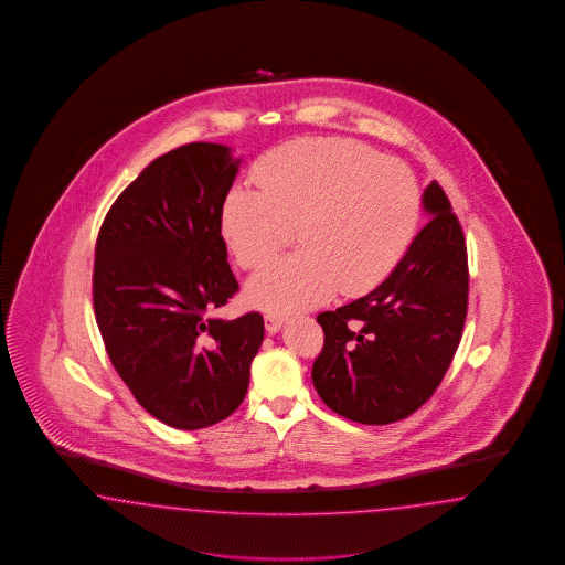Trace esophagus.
<instances>
[{
  "instance_id": "esophagus-1",
  "label": "esophagus",
  "mask_w": 565,
  "mask_h": 565,
  "mask_svg": "<svg viewBox=\"0 0 565 565\" xmlns=\"http://www.w3.org/2000/svg\"><path fill=\"white\" fill-rule=\"evenodd\" d=\"M284 317L275 316V313H267L265 316V326H267V332L269 334H275V332H279L281 330V326H284Z\"/></svg>"
}]
</instances>
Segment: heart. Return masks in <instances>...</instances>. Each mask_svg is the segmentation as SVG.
I'll return each instance as SVG.
<instances>
[{"mask_svg":"<svg viewBox=\"0 0 565 565\" xmlns=\"http://www.w3.org/2000/svg\"><path fill=\"white\" fill-rule=\"evenodd\" d=\"M258 186L235 184L221 231L237 263L258 269L290 242L302 249L271 263L248 286L269 313H290L332 294L374 290L402 263L420 221V186L406 166L334 136L298 138L254 168Z\"/></svg>","mask_w":565,"mask_h":565,"instance_id":"1","label":"heart"}]
</instances>
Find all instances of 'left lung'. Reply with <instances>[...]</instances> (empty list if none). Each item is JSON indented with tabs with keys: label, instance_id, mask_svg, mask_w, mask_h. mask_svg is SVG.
<instances>
[{
	"label": "left lung",
	"instance_id": "left-lung-1",
	"mask_svg": "<svg viewBox=\"0 0 565 565\" xmlns=\"http://www.w3.org/2000/svg\"><path fill=\"white\" fill-rule=\"evenodd\" d=\"M430 221L370 294L317 316L323 349L313 384L323 404L362 425H388L423 406L462 337L469 298L465 235L437 182L423 193Z\"/></svg>",
	"mask_w": 565,
	"mask_h": 565
}]
</instances>
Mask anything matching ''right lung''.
Returning <instances> with one entry per match:
<instances>
[{"label":"right lung","instance_id":"add662e5","mask_svg":"<svg viewBox=\"0 0 565 565\" xmlns=\"http://www.w3.org/2000/svg\"><path fill=\"white\" fill-rule=\"evenodd\" d=\"M242 158L191 142L153 159L115 200L96 239L94 316L136 402L174 429L231 416L265 339L260 313L212 316L239 290L221 207Z\"/></svg>","mask_w":565,"mask_h":565}]
</instances>
